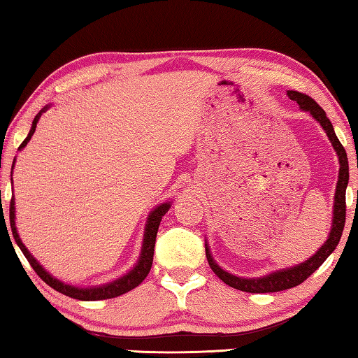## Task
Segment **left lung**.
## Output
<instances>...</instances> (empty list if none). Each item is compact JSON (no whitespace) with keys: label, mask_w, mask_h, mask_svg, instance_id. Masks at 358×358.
Listing matches in <instances>:
<instances>
[{"label":"left lung","mask_w":358,"mask_h":358,"mask_svg":"<svg viewBox=\"0 0 358 358\" xmlns=\"http://www.w3.org/2000/svg\"><path fill=\"white\" fill-rule=\"evenodd\" d=\"M287 96L292 101H296V104L300 106L301 110L310 112L314 118H316L320 126H322L324 131L329 136L330 142L335 148L336 155L339 157V177H338V185H336V192H335V210H333V224L331 230L329 235V240L325 241L324 246L310 257L306 262L300 265H295L292 268H284L280 271H275V273L266 275L264 278H238L227 273L222 268L217 266V264L211 257L208 251V246H205V251H207V260L210 268L215 271V275L224 281L227 286L243 290V292H251V294H265V292H280V290H286L290 287H295L301 284L305 280H308L314 271H316L320 265L325 262V259L330 256V254L335 251V248L339 243V238L343 235L344 222H346V187L349 181V164H348V155L346 150L338 141V137L333 131V126L330 120L327 118L324 108L320 107L316 101L310 98L308 94H303L299 92H287Z\"/></svg>","instance_id":"1"}]
</instances>
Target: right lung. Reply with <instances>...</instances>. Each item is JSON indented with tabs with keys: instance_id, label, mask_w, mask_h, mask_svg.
<instances>
[{
	"instance_id": "1",
	"label": "right lung",
	"mask_w": 358,
	"mask_h": 358,
	"mask_svg": "<svg viewBox=\"0 0 358 358\" xmlns=\"http://www.w3.org/2000/svg\"><path fill=\"white\" fill-rule=\"evenodd\" d=\"M45 110V108H44ZM41 110L39 115H36V118L33 120V126H31V131H29L28 137L25 141L22 142V145L19 147V150L25 148L27 143L29 142V138L34 134L36 131V124H38L41 113L44 112ZM14 167V166H12ZM169 208H171V203H162L157 207L155 211H151V215L147 221V227H145V238H143V246H142V254H141V259H138L137 265L132 268L128 275H124L123 278H120V280L113 281V282H108L106 286H99V287H90V289H78L74 286H69V284H64L62 281L55 280V278L50 276L47 273V271L42 268V266L38 264V260H36L31 254L28 252V250L25 248V245L22 243V240L19 237V234H17V229H15V208H14V197L10 199V207H9V220H10V229H12V235H14V238L17 241V245L23 252V256L27 257V260L29 262V265L33 266V270L36 273L39 275V278L45 284H48L52 289L58 290L59 294H64L71 296V299H77V300H85V301H90V300H107V299H113V296H118L121 294H126L132 290L134 287H137L138 284H141L147 275L150 273V268H151V264H153V254H155V241H156V234H157V229H159V224L162 216H164Z\"/></svg>"
}]
</instances>
